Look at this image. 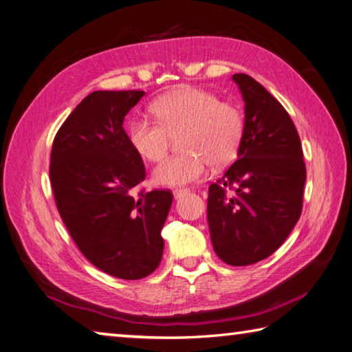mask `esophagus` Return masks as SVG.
<instances>
[{
    "label": "esophagus",
    "mask_w": 352,
    "mask_h": 352,
    "mask_svg": "<svg viewBox=\"0 0 352 352\" xmlns=\"http://www.w3.org/2000/svg\"><path fill=\"white\" fill-rule=\"evenodd\" d=\"M188 192H189L188 188H177V189H174V197L175 198H180V197H183L184 194H188Z\"/></svg>",
    "instance_id": "obj_1"
}]
</instances>
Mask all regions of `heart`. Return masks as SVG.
<instances>
[{
    "mask_svg": "<svg viewBox=\"0 0 352 352\" xmlns=\"http://www.w3.org/2000/svg\"><path fill=\"white\" fill-rule=\"evenodd\" d=\"M157 121L137 117L131 121L127 137L137 154L148 162L166 157L172 140L180 135L182 154L164 160L154 170L162 186H183L214 168L234 162L245 137V115L232 103L220 101L215 94L198 87H180L164 94L152 104Z\"/></svg>",
    "mask_w": 352,
    "mask_h": 352,
    "instance_id": "heart-1",
    "label": "heart"
}]
</instances>
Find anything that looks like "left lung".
<instances>
[{
    "instance_id": "left-lung-1",
    "label": "left lung",
    "mask_w": 352,
    "mask_h": 352,
    "mask_svg": "<svg viewBox=\"0 0 352 352\" xmlns=\"http://www.w3.org/2000/svg\"><path fill=\"white\" fill-rule=\"evenodd\" d=\"M245 100L239 158L210 183L208 223L215 254L231 266L265 260L283 245L303 206L306 166L289 113L246 74H235Z\"/></svg>"
}]
</instances>
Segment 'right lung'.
Listing matches in <instances>:
<instances>
[{
	"label": "right lung",
	"mask_w": 352,
	"mask_h": 352,
	"mask_svg": "<svg viewBox=\"0 0 352 352\" xmlns=\"http://www.w3.org/2000/svg\"><path fill=\"white\" fill-rule=\"evenodd\" d=\"M143 91L89 94L56 132L49 175L55 204L81 254L109 276L138 280L162 261L172 192L140 190L146 168L124 117Z\"/></svg>",
	"instance_id": "obj_1"
}]
</instances>
